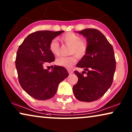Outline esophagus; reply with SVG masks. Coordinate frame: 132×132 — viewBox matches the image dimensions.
<instances>
[{"instance_id":"obj_1","label":"esophagus","mask_w":132,"mask_h":132,"mask_svg":"<svg viewBox=\"0 0 132 132\" xmlns=\"http://www.w3.org/2000/svg\"><path fill=\"white\" fill-rule=\"evenodd\" d=\"M68 73H69V74H72L73 73V70H70V69H68Z\"/></svg>"}]
</instances>
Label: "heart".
<instances>
[{
	"instance_id": "b5f03b06",
	"label": "heart",
	"mask_w": 132,
	"mask_h": 132,
	"mask_svg": "<svg viewBox=\"0 0 132 132\" xmlns=\"http://www.w3.org/2000/svg\"><path fill=\"white\" fill-rule=\"evenodd\" d=\"M61 39L66 44L71 46L70 54H76L79 57L85 55L88 49L87 42L81 39L80 36L73 32H68L62 36ZM49 50L54 55H58L60 52V47L56 39H53L49 44ZM77 56L74 55L71 56H60L56 60V63L59 66L65 68H70L76 62Z\"/></svg>"
}]
</instances>
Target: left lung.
Instances as JSON below:
<instances>
[{
    "instance_id": "left-lung-1",
    "label": "left lung",
    "mask_w": 132,
    "mask_h": 132,
    "mask_svg": "<svg viewBox=\"0 0 132 132\" xmlns=\"http://www.w3.org/2000/svg\"><path fill=\"white\" fill-rule=\"evenodd\" d=\"M77 33L86 38L88 49L75 71L78 81L73 88L74 95L81 102H91L102 97L112 84L116 68L114 52L104 35L95 29H85ZM86 73L87 75L84 76Z\"/></svg>"
}]
</instances>
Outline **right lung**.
<instances>
[{
  "label": "right lung",
  "mask_w": 132,
  "mask_h": 132,
  "mask_svg": "<svg viewBox=\"0 0 132 132\" xmlns=\"http://www.w3.org/2000/svg\"><path fill=\"white\" fill-rule=\"evenodd\" d=\"M64 32H35L24 39L17 50L15 67L19 83L24 91L37 100L54 97L59 83L68 76L63 67L54 66L51 71L44 68V65L55 59L49 50L50 43Z\"/></svg>",
  "instance_id": "obj_1"
}]
</instances>
